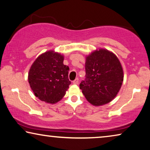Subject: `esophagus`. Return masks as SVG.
<instances>
[{"label": "esophagus", "mask_w": 150, "mask_h": 150, "mask_svg": "<svg viewBox=\"0 0 150 150\" xmlns=\"http://www.w3.org/2000/svg\"><path fill=\"white\" fill-rule=\"evenodd\" d=\"M73 83L77 85L78 83H79V79H78V78H76V79L73 81Z\"/></svg>", "instance_id": "34e87169"}]
</instances>
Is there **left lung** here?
I'll return each instance as SVG.
<instances>
[{
	"instance_id": "left-lung-1",
	"label": "left lung",
	"mask_w": 150,
	"mask_h": 150,
	"mask_svg": "<svg viewBox=\"0 0 150 150\" xmlns=\"http://www.w3.org/2000/svg\"><path fill=\"white\" fill-rule=\"evenodd\" d=\"M85 73L79 87L93 105H105L117 96L123 81V71L112 52L105 49L93 51L86 57Z\"/></svg>"
}]
</instances>
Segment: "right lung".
Segmentation results:
<instances>
[{
    "label": "right lung",
    "instance_id": "obj_1",
    "mask_svg": "<svg viewBox=\"0 0 150 150\" xmlns=\"http://www.w3.org/2000/svg\"><path fill=\"white\" fill-rule=\"evenodd\" d=\"M64 56L53 50L38 57L28 75L30 87L35 96L46 103H57L65 96L71 81L69 67L63 64Z\"/></svg>",
    "mask_w": 150,
    "mask_h": 150
}]
</instances>
